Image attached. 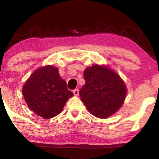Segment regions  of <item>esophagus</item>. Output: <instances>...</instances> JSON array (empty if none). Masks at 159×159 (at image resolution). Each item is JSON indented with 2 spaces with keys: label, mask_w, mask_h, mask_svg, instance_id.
Instances as JSON below:
<instances>
[{
  "label": "esophagus",
  "mask_w": 159,
  "mask_h": 159,
  "mask_svg": "<svg viewBox=\"0 0 159 159\" xmlns=\"http://www.w3.org/2000/svg\"><path fill=\"white\" fill-rule=\"evenodd\" d=\"M73 94L74 96H78V94H79V90H78V89H75V90H73Z\"/></svg>",
  "instance_id": "obj_1"
}]
</instances>
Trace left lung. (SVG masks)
I'll use <instances>...</instances> for the list:
<instances>
[{
  "label": "left lung",
  "mask_w": 159,
  "mask_h": 159,
  "mask_svg": "<svg viewBox=\"0 0 159 159\" xmlns=\"http://www.w3.org/2000/svg\"><path fill=\"white\" fill-rule=\"evenodd\" d=\"M85 84L79 91L81 101L89 112L105 119L122 107L126 96L125 82L107 66L93 65L84 72Z\"/></svg>",
  "instance_id": "obj_1"
}]
</instances>
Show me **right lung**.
Instances as JSON below:
<instances>
[{"mask_svg":"<svg viewBox=\"0 0 159 159\" xmlns=\"http://www.w3.org/2000/svg\"><path fill=\"white\" fill-rule=\"evenodd\" d=\"M22 94L29 108L44 119L61 114L73 96L60 76L58 68L51 65L40 67L30 75L23 86Z\"/></svg>","mask_w":159,"mask_h":159,"instance_id":"right-lung-1","label":"right lung"}]
</instances>
